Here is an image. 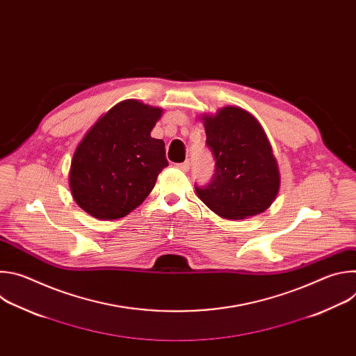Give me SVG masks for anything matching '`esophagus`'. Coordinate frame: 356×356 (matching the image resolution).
<instances>
[{
	"instance_id": "obj_1",
	"label": "esophagus",
	"mask_w": 356,
	"mask_h": 356,
	"mask_svg": "<svg viewBox=\"0 0 356 356\" xmlns=\"http://www.w3.org/2000/svg\"><path fill=\"white\" fill-rule=\"evenodd\" d=\"M177 168H179L180 170H183V172H188V169H190V161H186V162L177 165Z\"/></svg>"
}]
</instances>
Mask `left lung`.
Instances as JSON below:
<instances>
[{"label":"left lung","instance_id":"left-lung-1","mask_svg":"<svg viewBox=\"0 0 356 356\" xmlns=\"http://www.w3.org/2000/svg\"><path fill=\"white\" fill-rule=\"evenodd\" d=\"M207 146L216 159L210 184L197 195L222 218L243 220L268 210L280 187V173L269 139L258 120L239 107L202 115Z\"/></svg>","mask_w":356,"mask_h":356}]
</instances>
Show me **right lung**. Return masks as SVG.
Wrapping results in <instances>:
<instances>
[{
  "label": "right lung",
  "instance_id": "obj_1",
  "mask_svg": "<svg viewBox=\"0 0 356 356\" xmlns=\"http://www.w3.org/2000/svg\"><path fill=\"white\" fill-rule=\"evenodd\" d=\"M163 110L125 99L84 135L72 159L69 184L77 206L98 220L139 207L169 165L165 142L150 136Z\"/></svg>",
  "mask_w": 356,
  "mask_h": 356
}]
</instances>
